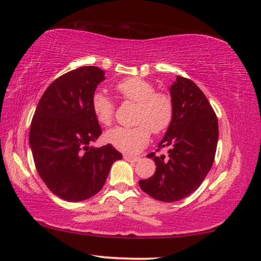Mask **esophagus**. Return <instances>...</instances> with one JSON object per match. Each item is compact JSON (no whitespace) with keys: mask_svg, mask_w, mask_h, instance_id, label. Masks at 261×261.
<instances>
[{"mask_svg":"<svg viewBox=\"0 0 261 261\" xmlns=\"http://www.w3.org/2000/svg\"><path fill=\"white\" fill-rule=\"evenodd\" d=\"M123 158H124V160L129 161V163H137V161L139 160L138 156H131V155H127V154L124 155Z\"/></svg>","mask_w":261,"mask_h":261,"instance_id":"obj_1","label":"esophagus"}]
</instances>
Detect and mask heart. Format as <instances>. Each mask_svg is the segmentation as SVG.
<instances>
[{
  "instance_id": "heart-1",
  "label": "heart",
  "mask_w": 261,
  "mask_h": 261,
  "mask_svg": "<svg viewBox=\"0 0 261 261\" xmlns=\"http://www.w3.org/2000/svg\"><path fill=\"white\" fill-rule=\"evenodd\" d=\"M116 90L125 102L137 106L134 127L117 126L106 132L105 140L124 153H137L147 145L150 131L161 134L171 125L174 106L169 95L155 92L154 86L140 77L125 79L116 85ZM92 110L102 125L113 122L115 106L105 93L95 92L92 96Z\"/></svg>"
}]
</instances>
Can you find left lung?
I'll return each mask as SVG.
<instances>
[{"instance_id":"1","label":"left lung","mask_w":261,"mask_h":261,"mask_svg":"<svg viewBox=\"0 0 261 261\" xmlns=\"http://www.w3.org/2000/svg\"><path fill=\"white\" fill-rule=\"evenodd\" d=\"M169 93L174 115L158 145L168 147V156L147 154L154 160L155 172L139 180L143 192L163 202L180 201L200 187L213 166L218 142L217 117L202 90L177 75Z\"/></svg>"}]
</instances>
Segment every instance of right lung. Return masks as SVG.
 I'll list each match as a JSON object with an SVG mask.
<instances>
[{
  "label": "right lung",
  "mask_w": 261,
  "mask_h": 261,
  "mask_svg": "<svg viewBox=\"0 0 261 261\" xmlns=\"http://www.w3.org/2000/svg\"><path fill=\"white\" fill-rule=\"evenodd\" d=\"M105 72L85 66L52 82L39 100L29 142L35 165L47 188L65 201L79 202L102 189L122 154L108 144L90 146L102 134L92 96Z\"/></svg>",
  "instance_id": "add662e5"
}]
</instances>
